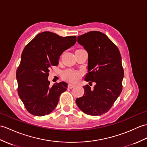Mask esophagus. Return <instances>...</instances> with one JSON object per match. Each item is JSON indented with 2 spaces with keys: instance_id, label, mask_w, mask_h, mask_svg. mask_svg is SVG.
I'll use <instances>...</instances> for the list:
<instances>
[{
  "instance_id": "34e87169",
  "label": "esophagus",
  "mask_w": 147,
  "mask_h": 147,
  "mask_svg": "<svg viewBox=\"0 0 147 147\" xmlns=\"http://www.w3.org/2000/svg\"><path fill=\"white\" fill-rule=\"evenodd\" d=\"M75 86V85L73 84H71V83H69V84H68V88H70V89H71V88H73Z\"/></svg>"
}]
</instances>
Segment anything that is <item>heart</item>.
Here are the masks:
<instances>
[{"instance_id":"1","label":"heart","mask_w":147,"mask_h":147,"mask_svg":"<svg viewBox=\"0 0 147 147\" xmlns=\"http://www.w3.org/2000/svg\"><path fill=\"white\" fill-rule=\"evenodd\" d=\"M81 76V73L78 71H72V70H68L66 71L64 73V78L66 79L71 81H76L80 76Z\"/></svg>"}]
</instances>
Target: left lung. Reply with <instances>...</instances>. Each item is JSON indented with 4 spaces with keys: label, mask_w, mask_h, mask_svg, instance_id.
<instances>
[{
    "label": "left lung",
    "mask_w": 147,
    "mask_h": 147,
    "mask_svg": "<svg viewBox=\"0 0 147 147\" xmlns=\"http://www.w3.org/2000/svg\"><path fill=\"white\" fill-rule=\"evenodd\" d=\"M78 42L88 54V73L84 80L94 82L95 85L93 89L89 85L84 86L83 96L77 98L76 103L84 113L100 116L108 111L122 91L124 71L120 51L99 31L78 36Z\"/></svg>",
    "instance_id": "1"
}]
</instances>
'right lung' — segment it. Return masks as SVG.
Listing matches in <instances>:
<instances>
[{
    "mask_svg": "<svg viewBox=\"0 0 147 147\" xmlns=\"http://www.w3.org/2000/svg\"><path fill=\"white\" fill-rule=\"evenodd\" d=\"M76 42L75 36L61 37L46 31L38 34L24 47L16 78L19 98L30 114L42 117L56 107L67 84L61 82L51 86L49 69L58 65L60 56Z\"/></svg>",
    "mask_w": 147,
    "mask_h": 147,
    "instance_id": "obj_1",
    "label": "right lung"
}]
</instances>
